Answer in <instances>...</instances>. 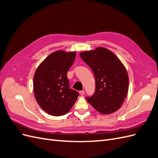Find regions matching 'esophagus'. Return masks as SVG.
<instances>
[{
    "mask_svg": "<svg viewBox=\"0 0 158 158\" xmlns=\"http://www.w3.org/2000/svg\"><path fill=\"white\" fill-rule=\"evenodd\" d=\"M80 95H84V94H85V91L84 90H81V91H80Z\"/></svg>",
    "mask_w": 158,
    "mask_h": 158,
    "instance_id": "1",
    "label": "esophagus"
}]
</instances>
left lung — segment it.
<instances>
[{"label":"left lung","instance_id":"1","mask_svg":"<svg viewBox=\"0 0 158 158\" xmlns=\"http://www.w3.org/2000/svg\"><path fill=\"white\" fill-rule=\"evenodd\" d=\"M80 57L92 70L95 89L88 103L102 114H110L120 108L127 97L128 76L121 60L109 50L98 47L80 52Z\"/></svg>","mask_w":158,"mask_h":158}]
</instances>
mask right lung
<instances>
[{"instance_id": "right-lung-1", "label": "right lung", "mask_w": 158, "mask_h": 158, "mask_svg": "<svg viewBox=\"0 0 158 158\" xmlns=\"http://www.w3.org/2000/svg\"><path fill=\"white\" fill-rule=\"evenodd\" d=\"M76 52L57 51L49 55L37 69L33 92L37 103L51 115L61 116L74 106L79 94L70 89L67 72L73 65Z\"/></svg>"}]
</instances>
